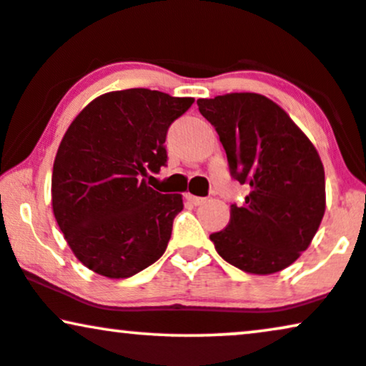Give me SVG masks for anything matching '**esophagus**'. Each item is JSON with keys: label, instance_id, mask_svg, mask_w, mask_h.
<instances>
[{"label": "esophagus", "instance_id": "1", "mask_svg": "<svg viewBox=\"0 0 366 366\" xmlns=\"http://www.w3.org/2000/svg\"><path fill=\"white\" fill-rule=\"evenodd\" d=\"M186 199L194 206H201L206 202V197H197V196H192V194H186Z\"/></svg>", "mask_w": 366, "mask_h": 366}]
</instances>
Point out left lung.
I'll list each match as a JSON object with an SVG mask.
<instances>
[{"label":"left lung","mask_w":366,"mask_h":366,"mask_svg":"<svg viewBox=\"0 0 366 366\" xmlns=\"http://www.w3.org/2000/svg\"><path fill=\"white\" fill-rule=\"evenodd\" d=\"M216 128L231 177L248 184L244 204L211 234L219 257L248 274L268 275L306 252L326 209L325 167L311 140L274 101L255 92L197 99Z\"/></svg>","instance_id":"left-lung-1"}]
</instances>
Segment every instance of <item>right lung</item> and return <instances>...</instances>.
Here are the masks:
<instances>
[{
    "instance_id": "obj_1",
    "label": "right lung",
    "mask_w": 366,
    "mask_h": 366,
    "mask_svg": "<svg viewBox=\"0 0 366 366\" xmlns=\"http://www.w3.org/2000/svg\"><path fill=\"white\" fill-rule=\"evenodd\" d=\"M194 103L137 87L91 101L67 128L52 172V207L82 265L127 279L164 255L182 194L147 186L167 164L169 127Z\"/></svg>"
}]
</instances>
